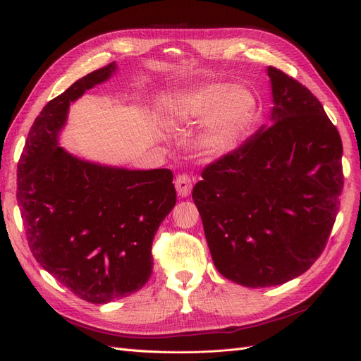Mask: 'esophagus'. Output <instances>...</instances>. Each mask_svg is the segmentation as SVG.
<instances>
[{
  "label": "esophagus",
  "mask_w": 361,
  "mask_h": 361,
  "mask_svg": "<svg viewBox=\"0 0 361 361\" xmlns=\"http://www.w3.org/2000/svg\"><path fill=\"white\" fill-rule=\"evenodd\" d=\"M192 178L188 176V174H179V176L176 178V180H174V187H176V191H178V195L179 197H188L190 192H191V188H192Z\"/></svg>",
  "instance_id": "obj_1"
}]
</instances>
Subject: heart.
<instances>
[{
	"label": "heart",
	"instance_id": "b5f03b06",
	"mask_svg": "<svg viewBox=\"0 0 361 361\" xmlns=\"http://www.w3.org/2000/svg\"><path fill=\"white\" fill-rule=\"evenodd\" d=\"M256 110V94L247 85L202 84L170 99L162 118L170 128H187L202 120L199 146L214 154L243 133Z\"/></svg>",
	"mask_w": 361,
	"mask_h": 361
}]
</instances>
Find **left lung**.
<instances>
[{
  "label": "left lung",
  "mask_w": 361,
  "mask_h": 361,
  "mask_svg": "<svg viewBox=\"0 0 361 361\" xmlns=\"http://www.w3.org/2000/svg\"><path fill=\"white\" fill-rule=\"evenodd\" d=\"M267 72L269 125L192 188L215 268L245 288L283 285L314 264L343 188L342 140L324 106L286 73Z\"/></svg>",
  "instance_id": "left-lung-1"
}]
</instances>
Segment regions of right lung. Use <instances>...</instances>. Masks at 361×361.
<instances>
[{"label": "right lung", "instance_id": "obj_1", "mask_svg": "<svg viewBox=\"0 0 361 361\" xmlns=\"http://www.w3.org/2000/svg\"><path fill=\"white\" fill-rule=\"evenodd\" d=\"M117 64L75 81L32 123L18 164V204L32 256L76 297L106 304L143 288L152 241L176 204L169 169L129 170L61 147L69 106Z\"/></svg>", "mask_w": 361, "mask_h": 361}]
</instances>
